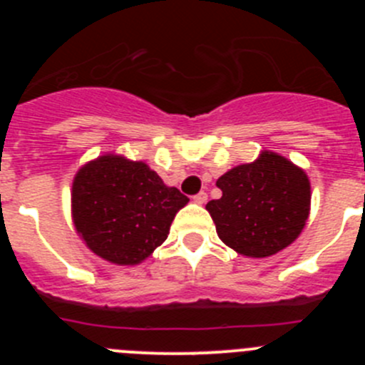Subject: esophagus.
Here are the masks:
<instances>
[{"instance_id": "34e87169", "label": "esophagus", "mask_w": 365, "mask_h": 365, "mask_svg": "<svg viewBox=\"0 0 365 365\" xmlns=\"http://www.w3.org/2000/svg\"><path fill=\"white\" fill-rule=\"evenodd\" d=\"M192 200H194V203L203 205V203H206V200H208V196H206V192H203V190H201V192H197L196 196L192 197Z\"/></svg>"}]
</instances>
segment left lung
I'll list each match as a JSON object with an SVG mask.
<instances>
[{
  "label": "left lung",
  "instance_id": "8db88e82",
  "mask_svg": "<svg viewBox=\"0 0 365 365\" xmlns=\"http://www.w3.org/2000/svg\"><path fill=\"white\" fill-rule=\"evenodd\" d=\"M220 200L206 210L227 247L249 257L277 254L297 240L311 208L304 169L274 152L230 169L217 180Z\"/></svg>",
  "mask_w": 365,
  "mask_h": 365
}]
</instances>
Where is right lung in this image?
Listing matches in <instances>:
<instances>
[{"label": "right lung", "mask_w": 365, "mask_h": 365, "mask_svg": "<svg viewBox=\"0 0 365 365\" xmlns=\"http://www.w3.org/2000/svg\"><path fill=\"white\" fill-rule=\"evenodd\" d=\"M189 203L145 162L102 155L77 171L72 219L90 251L114 264H138L169 235L173 219Z\"/></svg>", "instance_id": "1"}]
</instances>
